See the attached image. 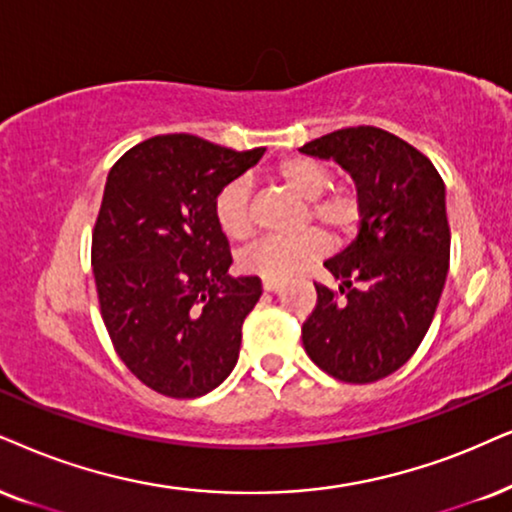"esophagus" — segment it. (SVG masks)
Returning a JSON list of instances; mask_svg holds the SVG:
<instances>
[{"mask_svg":"<svg viewBox=\"0 0 512 512\" xmlns=\"http://www.w3.org/2000/svg\"><path fill=\"white\" fill-rule=\"evenodd\" d=\"M262 288L267 290V293H281L283 283H281V281H271V278H264V281H262Z\"/></svg>","mask_w":512,"mask_h":512,"instance_id":"34e87169","label":"esophagus"}]
</instances>
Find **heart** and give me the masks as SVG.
<instances>
[{
    "label": "heart",
    "mask_w": 512,
    "mask_h": 512,
    "mask_svg": "<svg viewBox=\"0 0 512 512\" xmlns=\"http://www.w3.org/2000/svg\"><path fill=\"white\" fill-rule=\"evenodd\" d=\"M276 179L281 181L293 196L307 200V210L316 222L331 229L335 236H345L354 229L361 215L359 193L352 186H328L331 170L328 165L314 158L281 160L276 165ZM215 219L226 238L245 243L255 234V217H252V200L248 181L234 179L217 193ZM328 238L321 231L309 229L290 238H267L255 248L241 255V267L252 274L286 281L309 269L319 257L326 255Z\"/></svg>",
    "instance_id": "1"
}]
</instances>
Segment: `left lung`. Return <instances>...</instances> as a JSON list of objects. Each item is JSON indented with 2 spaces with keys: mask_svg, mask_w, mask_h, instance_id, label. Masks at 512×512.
Wrapping results in <instances>:
<instances>
[{
  "mask_svg": "<svg viewBox=\"0 0 512 512\" xmlns=\"http://www.w3.org/2000/svg\"><path fill=\"white\" fill-rule=\"evenodd\" d=\"M300 151L335 160L357 181L359 234L323 262L340 295L316 286L302 345L321 371L345 383H373L413 357L449 274L446 189L435 165L380 127H347Z\"/></svg>",
  "mask_w": 512,
  "mask_h": 512,
  "instance_id": "8db88e82",
  "label": "left lung"
}]
</instances>
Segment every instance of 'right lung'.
Instances as JSON below:
<instances>
[{
    "label": "right lung",
    "instance_id": "1",
    "mask_svg": "<svg viewBox=\"0 0 512 512\" xmlns=\"http://www.w3.org/2000/svg\"><path fill=\"white\" fill-rule=\"evenodd\" d=\"M264 151L163 134L108 172L92 236L101 316L125 366L165 397H203L234 371L262 283L226 274L215 198Z\"/></svg>",
    "mask_w": 512,
    "mask_h": 512
}]
</instances>
